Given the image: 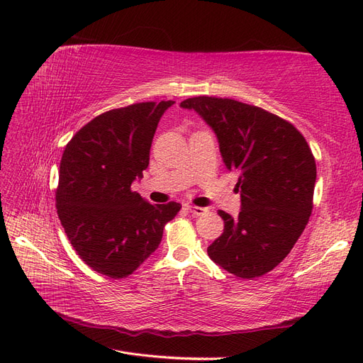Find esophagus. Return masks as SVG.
<instances>
[{
    "instance_id": "1",
    "label": "esophagus",
    "mask_w": 363,
    "mask_h": 363,
    "mask_svg": "<svg viewBox=\"0 0 363 363\" xmlns=\"http://www.w3.org/2000/svg\"><path fill=\"white\" fill-rule=\"evenodd\" d=\"M184 207L188 208V211H189L191 213H194V215H203V213H206V211H207L206 207H200V206H192V204H186Z\"/></svg>"
}]
</instances>
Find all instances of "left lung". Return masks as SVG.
Returning <instances> with one entry per match:
<instances>
[{"mask_svg":"<svg viewBox=\"0 0 363 363\" xmlns=\"http://www.w3.org/2000/svg\"><path fill=\"white\" fill-rule=\"evenodd\" d=\"M195 111L218 138L228 171L239 175L240 212L219 211L224 232L207 248L216 265L255 279L289 255L312 213L316 164L303 135L288 121L230 98L194 96Z\"/></svg>","mask_w":363,"mask_h":363,"instance_id":"obj_1","label":"left lung"}]
</instances>
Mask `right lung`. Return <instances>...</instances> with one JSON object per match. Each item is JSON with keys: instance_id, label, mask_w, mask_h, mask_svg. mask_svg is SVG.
<instances>
[{"instance_id": "add662e5", "label": "right lung", "mask_w": 363, "mask_h": 363, "mask_svg": "<svg viewBox=\"0 0 363 363\" xmlns=\"http://www.w3.org/2000/svg\"><path fill=\"white\" fill-rule=\"evenodd\" d=\"M174 101L138 103L94 118L68 142L60 160L56 206L79 256L94 271L123 279L162 240L179 203L152 206L131 191L150 163L162 115Z\"/></svg>"}]
</instances>
